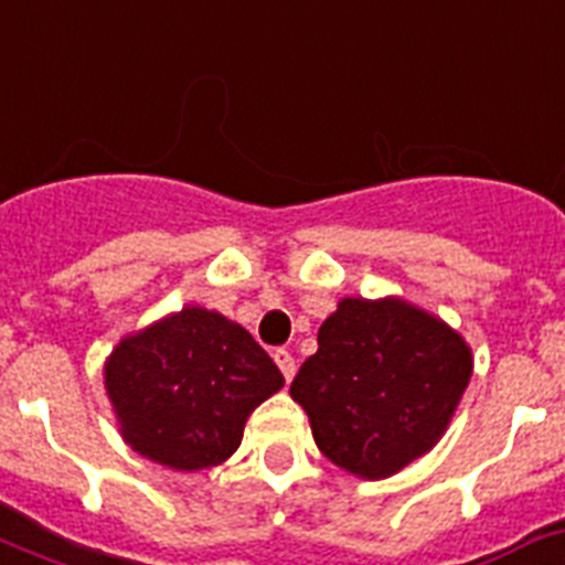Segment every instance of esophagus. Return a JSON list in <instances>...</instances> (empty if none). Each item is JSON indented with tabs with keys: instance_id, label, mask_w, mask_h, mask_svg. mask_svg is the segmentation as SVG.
Listing matches in <instances>:
<instances>
[{
	"instance_id": "1",
	"label": "esophagus",
	"mask_w": 565,
	"mask_h": 565,
	"mask_svg": "<svg viewBox=\"0 0 565 565\" xmlns=\"http://www.w3.org/2000/svg\"><path fill=\"white\" fill-rule=\"evenodd\" d=\"M273 355H275V364L281 367L284 379H287V382H292V376H296V359H292L290 350H275Z\"/></svg>"
}]
</instances>
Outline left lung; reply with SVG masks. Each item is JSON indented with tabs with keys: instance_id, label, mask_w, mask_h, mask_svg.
I'll return each instance as SVG.
<instances>
[{
	"instance_id": "1",
	"label": "left lung",
	"mask_w": 565,
	"mask_h": 565,
	"mask_svg": "<svg viewBox=\"0 0 565 565\" xmlns=\"http://www.w3.org/2000/svg\"><path fill=\"white\" fill-rule=\"evenodd\" d=\"M471 373L468 341L434 312L399 296L341 298L290 396L333 466L385 480L443 439Z\"/></svg>"
}]
</instances>
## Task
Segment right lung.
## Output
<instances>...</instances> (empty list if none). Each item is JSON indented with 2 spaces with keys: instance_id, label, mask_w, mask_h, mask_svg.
<instances>
[{
  "instance_id": "obj_1",
  "label": "right lung",
  "mask_w": 565,
  "mask_h": 565,
  "mask_svg": "<svg viewBox=\"0 0 565 565\" xmlns=\"http://www.w3.org/2000/svg\"><path fill=\"white\" fill-rule=\"evenodd\" d=\"M103 385L131 451L194 473L238 451L249 414L281 391L284 376L244 327L186 305L122 335Z\"/></svg>"
}]
</instances>
